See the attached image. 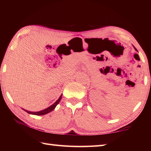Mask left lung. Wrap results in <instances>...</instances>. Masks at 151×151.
Returning <instances> with one entry per match:
<instances>
[{
    "label": "left lung",
    "instance_id": "left-lung-1",
    "mask_svg": "<svg viewBox=\"0 0 151 151\" xmlns=\"http://www.w3.org/2000/svg\"><path fill=\"white\" fill-rule=\"evenodd\" d=\"M134 49H135V50H137V49H136V48H135V47H134Z\"/></svg>",
    "mask_w": 151,
    "mask_h": 151
}]
</instances>
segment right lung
<instances>
[{
    "mask_svg": "<svg viewBox=\"0 0 151 151\" xmlns=\"http://www.w3.org/2000/svg\"><path fill=\"white\" fill-rule=\"evenodd\" d=\"M62 95H61L60 97H59V99H58V100H57L55 102H54V103L53 104L51 105L50 106L48 107L47 108L45 109V110H41V111H37V112H32V111H29L25 110H24V109H23V110H24L25 111H27V113L30 114H32V115H45V114H48V113H49V112L52 111L54 110V109L56 108V106L59 104V102H60V100H61V99H62Z\"/></svg>",
    "mask_w": 151,
    "mask_h": 151,
    "instance_id": "1",
    "label": "right lung"
}]
</instances>
